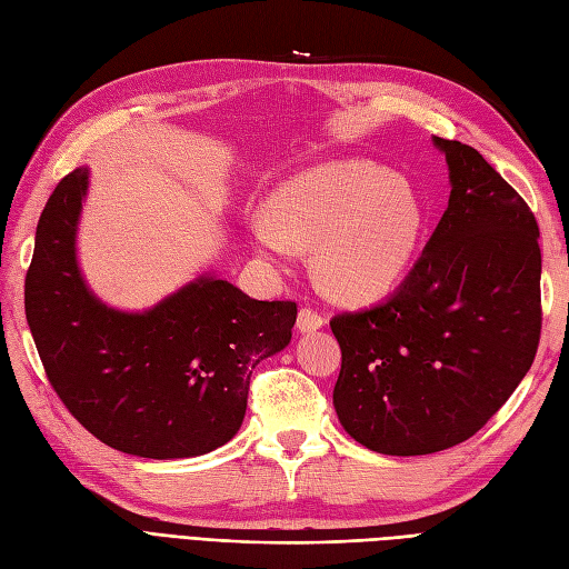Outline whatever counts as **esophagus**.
I'll list each match as a JSON object with an SVG mask.
<instances>
[{"mask_svg": "<svg viewBox=\"0 0 569 569\" xmlns=\"http://www.w3.org/2000/svg\"><path fill=\"white\" fill-rule=\"evenodd\" d=\"M322 325H325V318L318 311H313V308H301L299 316H297V330L303 332V335L320 330Z\"/></svg>", "mask_w": 569, "mask_h": 569, "instance_id": "obj_1", "label": "esophagus"}]
</instances>
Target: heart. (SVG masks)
Segmentation results:
<instances>
[{
	"instance_id": "1",
	"label": "heart",
	"mask_w": 569,
	"mask_h": 569,
	"mask_svg": "<svg viewBox=\"0 0 569 569\" xmlns=\"http://www.w3.org/2000/svg\"><path fill=\"white\" fill-rule=\"evenodd\" d=\"M427 230L425 203L406 178L360 159L299 170L272 189L268 213L247 222L263 263L282 270L313 247V274L337 301L372 303L403 282Z\"/></svg>"
}]
</instances>
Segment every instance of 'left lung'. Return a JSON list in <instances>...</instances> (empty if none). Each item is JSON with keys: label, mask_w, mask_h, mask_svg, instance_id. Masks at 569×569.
<instances>
[{"label": "left lung", "mask_w": 569, "mask_h": 569, "mask_svg": "<svg viewBox=\"0 0 569 569\" xmlns=\"http://www.w3.org/2000/svg\"><path fill=\"white\" fill-rule=\"evenodd\" d=\"M451 197L393 295L330 320L341 347L335 410L385 456H427L470 439L533 363L541 335L539 226L481 153L432 137Z\"/></svg>", "instance_id": "left-lung-1"}]
</instances>
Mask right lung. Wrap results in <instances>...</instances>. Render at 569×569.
<instances>
[{"mask_svg":"<svg viewBox=\"0 0 569 569\" xmlns=\"http://www.w3.org/2000/svg\"><path fill=\"white\" fill-rule=\"evenodd\" d=\"M90 170L51 192L26 278V318L51 387L116 451L194 458L242 427L253 368L280 353L295 301H256L203 272L144 311L101 301L78 263Z\"/></svg>","mask_w":569,"mask_h":569,"instance_id":"right-lung-1","label":"right lung"}]
</instances>
